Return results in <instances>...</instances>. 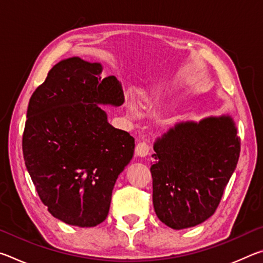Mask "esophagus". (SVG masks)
Here are the masks:
<instances>
[{
    "label": "esophagus",
    "instance_id": "esophagus-1",
    "mask_svg": "<svg viewBox=\"0 0 263 263\" xmlns=\"http://www.w3.org/2000/svg\"><path fill=\"white\" fill-rule=\"evenodd\" d=\"M149 149H151V146L148 145V142L140 141V142H138L136 146V154L140 158H145L148 155Z\"/></svg>",
    "mask_w": 263,
    "mask_h": 263
}]
</instances>
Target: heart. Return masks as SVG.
<instances>
[{
	"label": "heart",
	"instance_id": "b5f03b06",
	"mask_svg": "<svg viewBox=\"0 0 263 263\" xmlns=\"http://www.w3.org/2000/svg\"><path fill=\"white\" fill-rule=\"evenodd\" d=\"M153 89H140L139 91H138V97H139V101L140 103H146V102H148L151 99V95H152V91ZM128 108L131 110H135L136 109V104L133 103L132 101H130L127 103Z\"/></svg>",
	"mask_w": 263,
	"mask_h": 263
}]
</instances>
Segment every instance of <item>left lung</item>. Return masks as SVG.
<instances>
[{
	"label": "left lung",
	"instance_id": "left-lung-1",
	"mask_svg": "<svg viewBox=\"0 0 263 263\" xmlns=\"http://www.w3.org/2000/svg\"><path fill=\"white\" fill-rule=\"evenodd\" d=\"M153 205L174 230L205 221L237 167L240 138L231 116L177 123L154 142Z\"/></svg>",
	"mask_w": 263,
	"mask_h": 263
}]
</instances>
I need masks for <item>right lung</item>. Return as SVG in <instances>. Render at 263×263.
I'll list each match as a JSON object with an SVG mask.
<instances>
[{"label": "right lung", "instance_id": "1", "mask_svg": "<svg viewBox=\"0 0 263 263\" xmlns=\"http://www.w3.org/2000/svg\"><path fill=\"white\" fill-rule=\"evenodd\" d=\"M102 65L61 60L31 96L23 133L26 169L44 205L68 225L94 228L109 213L135 138L115 128L100 104L124 103L122 84Z\"/></svg>", "mask_w": 263, "mask_h": 263}]
</instances>
